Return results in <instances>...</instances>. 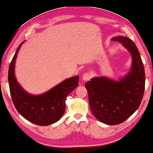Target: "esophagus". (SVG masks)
Here are the masks:
<instances>
[{
	"label": "esophagus",
	"instance_id": "obj_1",
	"mask_svg": "<svg viewBox=\"0 0 153 153\" xmlns=\"http://www.w3.org/2000/svg\"><path fill=\"white\" fill-rule=\"evenodd\" d=\"M91 78V75L89 73H85L82 75V80L84 81H88Z\"/></svg>",
	"mask_w": 153,
	"mask_h": 153
}]
</instances>
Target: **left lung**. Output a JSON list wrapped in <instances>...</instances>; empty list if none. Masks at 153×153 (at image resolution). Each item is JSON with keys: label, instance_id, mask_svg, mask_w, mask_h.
I'll use <instances>...</instances> for the list:
<instances>
[{"label": "left lung", "instance_id": "obj_1", "mask_svg": "<svg viewBox=\"0 0 153 153\" xmlns=\"http://www.w3.org/2000/svg\"><path fill=\"white\" fill-rule=\"evenodd\" d=\"M130 53V71L117 81L105 76H96L86 83L91 112L100 122L117 125L124 122L139 108L145 90V69L140 53L127 37H114Z\"/></svg>", "mask_w": 153, "mask_h": 153}]
</instances>
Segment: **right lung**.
<instances>
[{"instance_id":"right-lung-1","label":"right lung","mask_w":153,"mask_h":153,"mask_svg":"<svg viewBox=\"0 0 153 153\" xmlns=\"http://www.w3.org/2000/svg\"><path fill=\"white\" fill-rule=\"evenodd\" d=\"M25 41L17 48L9 67L8 83L12 100L16 110L24 118L39 126H48L57 122L64 114L67 97L78 86L79 77L65 79L42 94H29L19 85L15 72L16 59Z\"/></svg>"}]
</instances>
